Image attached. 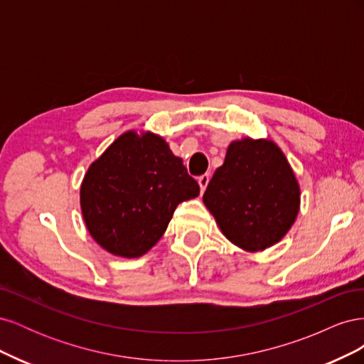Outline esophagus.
Segmentation results:
<instances>
[{"mask_svg":"<svg viewBox=\"0 0 364 364\" xmlns=\"http://www.w3.org/2000/svg\"><path fill=\"white\" fill-rule=\"evenodd\" d=\"M208 183H209V174L200 176V178H199V185H200V191H202V193H205Z\"/></svg>","mask_w":364,"mask_h":364,"instance_id":"1","label":"esophagus"}]
</instances>
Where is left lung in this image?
<instances>
[{
  "label": "left lung",
  "instance_id": "obj_1",
  "mask_svg": "<svg viewBox=\"0 0 364 364\" xmlns=\"http://www.w3.org/2000/svg\"><path fill=\"white\" fill-rule=\"evenodd\" d=\"M203 203L230 243L258 252L287 235L299 213L301 188L277 142L245 136L228 146Z\"/></svg>",
  "mask_w": 364,
  "mask_h": 364
}]
</instances>
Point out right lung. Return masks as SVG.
Wrapping results in <instances>:
<instances>
[{
  "label": "right lung",
  "mask_w": 364,
  "mask_h": 364,
  "mask_svg": "<svg viewBox=\"0 0 364 364\" xmlns=\"http://www.w3.org/2000/svg\"><path fill=\"white\" fill-rule=\"evenodd\" d=\"M199 193L167 141L127 130L90 165L80 208L98 246L115 257L139 258L161 240L176 206Z\"/></svg>",
  "instance_id": "1"
}]
</instances>
